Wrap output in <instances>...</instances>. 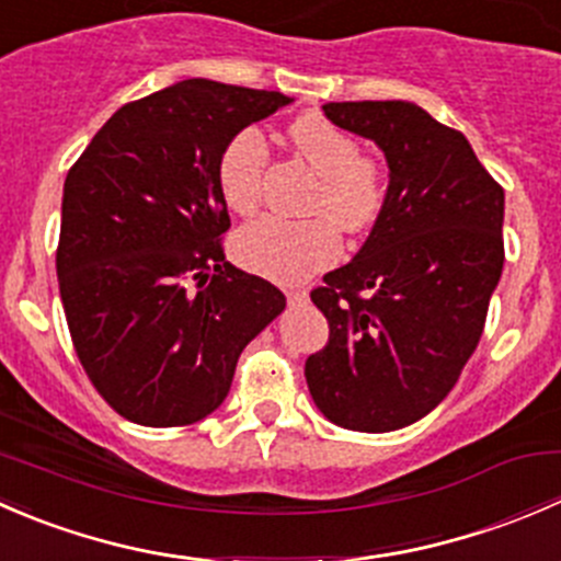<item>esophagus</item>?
I'll use <instances>...</instances> for the list:
<instances>
[{
    "label": "esophagus",
    "instance_id": "34e87169",
    "mask_svg": "<svg viewBox=\"0 0 561 561\" xmlns=\"http://www.w3.org/2000/svg\"><path fill=\"white\" fill-rule=\"evenodd\" d=\"M287 301H290V304H307L309 293L307 290H287Z\"/></svg>",
    "mask_w": 561,
    "mask_h": 561
}]
</instances>
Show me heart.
<instances>
[{
	"mask_svg": "<svg viewBox=\"0 0 561 561\" xmlns=\"http://www.w3.org/2000/svg\"><path fill=\"white\" fill-rule=\"evenodd\" d=\"M298 154L314 168V186L307 219L260 217L236 233V260L254 274L276 282H301L336 263L342 233H364L380 219L388 201L386 168L360 144L320 113H304L290 124ZM268 144L257 127L230 135L217 160V186L230 211L252 214L263 195Z\"/></svg>",
	"mask_w": 561,
	"mask_h": 561,
	"instance_id": "1",
	"label": "heart"
}]
</instances>
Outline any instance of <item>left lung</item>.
I'll return each instance as SVG.
<instances>
[{"mask_svg": "<svg viewBox=\"0 0 561 561\" xmlns=\"http://www.w3.org/2000/svg\"><path fill=\"white\" fill-rule=\"evenodd\" d=\"M322 111L386 151L390 184L353 263L312 290L331 333L304 375L328 421L393 432L428 415L478 347L505 263V190L458 129L415 103Z\"/></svg>", "mask_w": 561, "mask_h": 561, "instance_id": "8db88e82", "label": "left lung"}]
</instances>
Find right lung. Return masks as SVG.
Here are the masks:
<instances>
[{"label": "right lung", "mask_w": 561, "mask_h": 561, "mask_svg": "<svg viewBox=\"0 0 561 561\" xmlns=\"http://www.w3.org/2000/svg\"><path fill=\"white\" fill-rule=\"evenodd\" d=\"M287 103L190 78L118 107L67 173L61 307L83 371L127 421L211 415L241 350L285 309L279 287L225 260L217 160L230 135Z\"/></svg>", "instance_id": "1"}]
</instances>
